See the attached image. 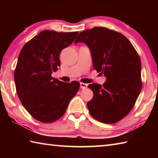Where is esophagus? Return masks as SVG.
<instances>
[{"label":"esophagus","mask_w":158,"mask_h":158,"mask_svg":"<svg viewBox=\"0 0 158 158\" xmlns=\"http://www.w3.org/2000/svg\"><path fill=\"white\" fill-rule=\"evenodd\" d=\"M87 84H85V83H82L81 82L80 83V87H81V89H85L87 88Z\"/></svg>","instance_id":"obj_1"}]
</instances>
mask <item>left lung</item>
<instances>
[{"label":"left lung","instance_id":"obj_1","mask_svg":"<svg viewBox=\"0 0 158 158\" xmlns=\"http://www.w3.org/2000/svg\"><path fill=\"white\" fill-rule=\"evenodd\" d=\"M77 42L89 46L93 69L106 77L102 85H88L93 92L87 102L90 115L106 124L120 121L132 110L142 88L139 56L126 37L105 27L81 32Z\"/></svg>","mask_w":158,"mask_h":158}]
</instances>
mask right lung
I'll list each match as a JSON object with an SVG mask.
<instances>
[{"instance_id": "1", "label": "right lung", "mask_w": 158, "mask_h": 158, "mask_svg": "<svg viewBox=\"0 0 158 158\" xmlns=\"http://www.w3.org/2000/svg\"><path fill=\"white\" fill-rule=\"evenodd\" d=\"M78 33L45 30L21 50L14 74L16 90L26 111L37 121H57L78 92V81L65 83L52 77L60 66L61 51L73 43Z\"/></svg>"}]
</instances>
